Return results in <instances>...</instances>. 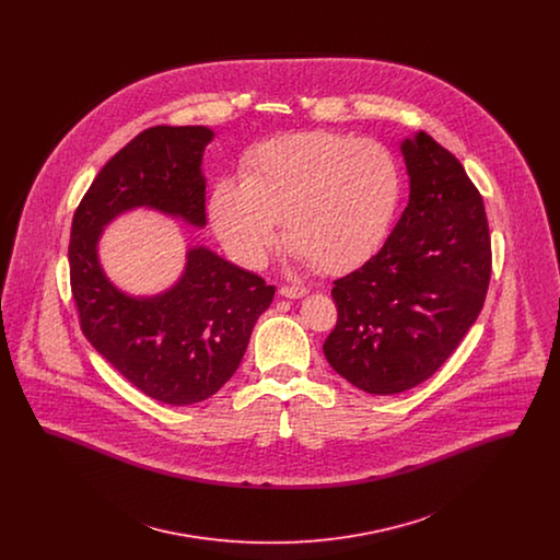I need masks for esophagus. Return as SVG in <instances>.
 Returning a JSON list of instances; mask_svg holds the SVG:
<instances>
[{
  "instance_id": "obj_1",
  "label": "esophagus",
  "mask_w": 560,
  "mask_h": 560,
  "mask_svg": "<svg viewBox=\"0 0 560 560\" xmlns=\"http://www.w3.org/2000/svg\"><path fill=\"white\" fill-rule=\"evenodd\" d=\"M279 293L283 295V298H290V300H298V298H304L308 290L306 288H300V285H285V288H281Z\"/></svg>"
}]
</instances>
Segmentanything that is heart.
<instances>
[{
	"instance_id": "heart-1",
	"label": "heart",
	"mask_w": 560,
	"mask_h": 560,
	"mask_svg": "<svg viewBox=\"0 0 560 560\" xmlns=\"http://www.w3.org/2000/svg\"><path fill=\"white\" fill-rule=\"evenodd\" d=\"M243 172L213 185L210 218L224 249L247 268L267 265L285 222V241L306 265L348 272L372 258L399 208V163L372 138L279 136L256 147Z\"/></svg>"
}]
</instances>
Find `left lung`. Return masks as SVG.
Here are the masks:
<instances>
[{
    "instance_id": "obj_1",
    "label": "left lung",
    "mask_w": 560,
    "mask_h": 560,
    "mask_svg": "<svg viewBox=\"0 0 560 560\" xmlns=\"http://www.w3.org/2000/svg\"><path fill=\"white\" fill-rule=\"evenodd\" d=\"M409 203L384 247L334 281L338 323L327 363L370 395L422 384L479 317L491 240L479 190L464 165L427 132L400 142Z\"/></svg>"
}]
</instances>
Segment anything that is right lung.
I'll return each mask as SVG.
<instances>
[{"mask_svg":"<svg viewBox=\"0 0 560 560\" xmlns=\"http://www.w3.org/2000/svg\"><path fill=\"white\" fill-rule=\"evenodd\" d=\"M206 126H158L138 133L107 165L73 215L69 267L81 331L147 397L192 405L237 372L275 285L203 245L187 249L180 279L158 295L115 288L98 260L103 229L136 208L206 226Z\"/></svg>","mask_w":560,"mask_h":560,"instance_id":"1","label":"right lung"}]
</instances>
